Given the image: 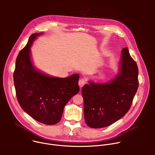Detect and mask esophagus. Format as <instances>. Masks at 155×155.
I'll return each mask as SVG.
<instances>
[{"mask_svg": "<svg viewBox=\"0 0 155 155\" xmlns=\"http://www.w3.org/2000/svg\"><path fill=\"white\" fill-rule=\"evenodd\" d=\"M86 83V81L84 79H81L78 81V84L80 87H82Z\"/></svg>", "mask_w": 155, "mask_h": 155, "instance_id": "esophagus-1", "label": "esophagus"}]
</instances>
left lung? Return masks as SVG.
<instances>
[{
	"instance_id": "1",
	"label": "left lung",
	"mask_w": 155,
	"mask_h": 155,
	"mask_svg": "<svg viewBox=\"0 0 155 155\" xmlns=\"http://www.w3.org/2000/svg\"><path fill=\"white\" fill-rule=\"evenodd\" d=\"M118 72L107 82L89 80L81 90L84 116L86 124L92 128L111 125L123 117L129 110L137 93L138 67L127 48L121 50Z\"/></svg>"
}]
</instances>
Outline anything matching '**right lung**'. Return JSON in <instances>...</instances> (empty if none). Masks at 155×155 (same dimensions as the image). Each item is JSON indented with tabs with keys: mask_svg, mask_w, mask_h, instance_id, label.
I'll use <instances>...</instances> for the list:
<instances>
[{
	"mask_svg": "<svg viewBox=\"0 0 155 155\" xmlns=\"http://www.w3.org/2000/svg\"><path fill=\"white\" fill-rule=\"evenodd\" d=\"M43 34H32L19 53L13 80L17 99L24 111L40 123L53 125L61 120L66 104L79 92V75L55 77L35 68L31 47Z\"/></svg>",
	"mask_w": 155,
	"mask_h": 155,
	"instance_id": "right-lung-1",
	"label": "right lung"
}]
</instances>
